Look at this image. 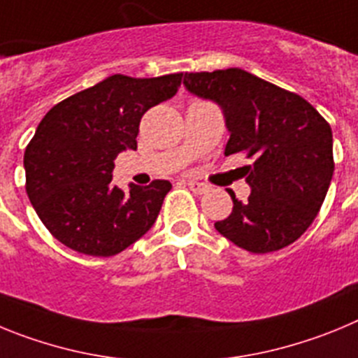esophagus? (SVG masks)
Returning a JSON list of instances; mask_svg holds the SVG:
<instances>
[{
  "instance_id": "esophagus-1",
  "label": "esophagus",
  "mask_w": 358,
  "mask_h": 358,
  "mask_svg": "<svg viewBox=\"0 0 358 358\" xmlns=\"http://www.w3.org/2000/svg\"><path fill=\"white\" fill-rule=\"evenodd\" d=\"M186 186H188L189 189H192V192H194V194H206L208 192V186L204 185V182H199V181H188L186 182Z\"/></svg>"
}]
</instances>
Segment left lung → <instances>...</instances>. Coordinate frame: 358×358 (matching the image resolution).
Masks as SVG:
<instances>
[{
    "label": "left lung",
    "instance_id": "1",
    "mask_svg": "<svg viewBox=\"0 0 358 358\" xmlns=\"http://www.w3.org/2000/svg\"><path fill=\"white\" fill-rule=\"evenodd\" d=\"M189 93L224 109L231 136L224 154L242 152L251 195L233 192V211L215 222L222 236L255 255L280 251L314 222L334 176L330 123L305 98L240 68L186 73Z\"/></svg>",
    "mask_w": 358,
    "mask_h": 358
}]
</instances>
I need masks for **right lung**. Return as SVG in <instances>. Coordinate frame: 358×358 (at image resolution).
<instances>
[{
    "label": "right lung",
    "mask_w": 358,
    "mask_h": 358,
    "mask_svg": "<svg viewBox=\"0 0 358 358\" xmlns=\"http://www.w3.org/2000/svg\"><path fill=\"white\" fill-rule=\"evenodd\" d=\"M182 73L110 75L53 106L24 150L27 194L46 229L66 248L115 256L156 222L172 185L152 181L123 192L110 185L120 152L136 150L150 107L177 93Z\"/></svg>",
    "instance_id": "1"
}]
</instances>
